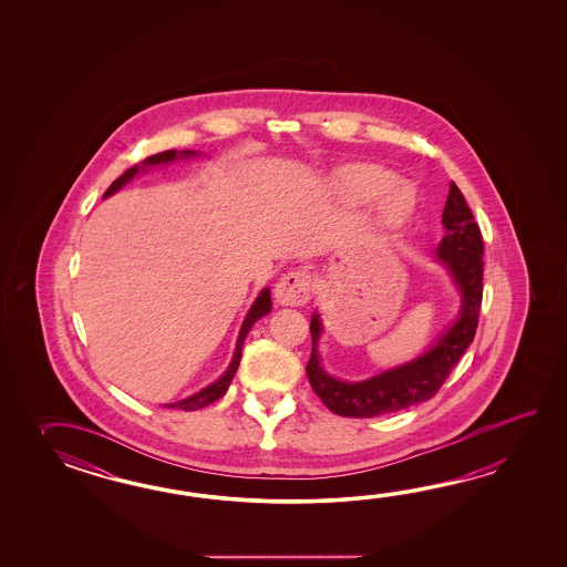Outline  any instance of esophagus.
<instances>
[{"mask_svg": "<svg viewBox=\"0 0 567 567\" xmlns=\"http://www.w3.org/2000/svg\"><path fill=\"white\" fill-rule=\"evenodd\" d=\"M312 281L303 271H291L279 279L276 286V300L279 306H303L310 300Z\"/></svg>", "mask_w": 567, "mask_h": 567, "instance_id": "1", "label": "esophagus"}]
</instances>
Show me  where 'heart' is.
<instances>
[{
    "label": "heart",
    "mask_w": 567,
    "mask_h": 567,
    "mask_svg": "<svg viewBox=\"0 0 567 567\" xmlns=\"http://www.w3.org/2000/svg\"><path fill=\"white\" fill-rule=\"evenodd\" d=\"M332 193L349 208L369 206L374 227L391 229L408 217L411 208L410 188L395 181L391 169L377 164H347L332 176Z\"/></svg>",
    "instance_id": "1"
}]
</instances>
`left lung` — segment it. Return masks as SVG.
Segmentation results:
<instances>
[{"label":"left lung","instance_id":"8db88e82","mask_svg":"<svg viewBox=\"0 0 567 567\" xmlns=\"http://www.w3.org/2000/svg\"><path fill=\"white\" fill-rule=\"evenodd\" d=\"M442 227L444 237L434 249V261L446 269L447 278L458 291V316L415 359L362 381L337 379L322 367L318 347L324 324L322 316L313 310L310 320L312 357L306 364V373L316 395L332 413L342 417H377L423 403L434 398L464 350L471 347L481 312L484 247L481 229L454 182L450 184L442 213Z\"/></svg>","mask_w":567,"mask_h":567}]
</instances>
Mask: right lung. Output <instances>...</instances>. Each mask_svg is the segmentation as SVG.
Returning <instances> with one entry per match:
<instances>
[{"label":"right lung","instance_id":"obj_1","mask_svg":"<svg viewBox=\"0 0 567 567\" xmlns=\"http://www.w3.org/2000/svg\"><path fill=\"white\" fill-rule=\"evenodd\" d=\"M194 157H200V152H196V150H182V152L168 150V152H162V154H156V156L145 157L142 164H137V166L127 169L125 174H121L120 178L109 186V190L103 194V198H109V196L120 193L121 188H123L125 184H130L140 172H147V169L154 168V166H168V164L178 162V159H194ZM269 312H271V289L264 288L259 291V296L255 298L251 308H249V312H247L245 320H243L241 328H239V337H237V344H235V350H233V357H230L227 371L220 374L217 381H213L210 385L203 386L200 391H196L193 395L181 399V401L168 403L166 408H176V410L184 411L203 410L206 405H210L213 401L223 398V395L227 393V389H229L230 381H233V377L237 373V369H239L245 338L251 332L255 322L261 320V318Z\"/></svg>","mask_w":567,"mask_h":567}]
</instances>
